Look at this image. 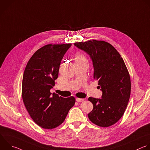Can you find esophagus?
<instances>
[{
  "label": "esophagus",
  "mask_w": 150,
  "mask_h": 150,
  "mask_svg": "<svg viewBox=\"0 0 150 150\" xmlns=\"http://www.w3.org/2000/svg\"><path fill=\"white\" fill-rule=\"evenodd\" d=\"M76 101L78 103H81V102H82V101H84V99H82V98H77L76 99Z\"/></svg>",
  "instance_id": "esophagus-1"
}]
</instances>
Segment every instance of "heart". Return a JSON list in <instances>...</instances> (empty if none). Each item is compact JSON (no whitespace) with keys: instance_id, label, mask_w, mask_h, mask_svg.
<instances>
[{"instance_id":"obj_1","label":"heart","mask_w":150,"mask_h":150,"mask_svg":"<svg viewBox=\"0 0 150 150\" xmlns=\"http://www.w3.org/2000/svg\"><path fill=\"white\" fill-rule=\"evenodd\" d=\"M83 59H85V58L84 57V56L82 54H78L75 55V61H82V60H83Z\"/></svg>"}]
</instances>
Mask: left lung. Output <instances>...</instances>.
<instances>
[{
	"label": "left lung",
	"instance_id": "obj_1",
	"mask_svg": "<svg viewBox=\"0 0 150 150\" xmlns=\"http://www.w3.org/2000/svg\"><path fill=\"white\" fill-rule=\"evenodd\" d=\"M90 57L93 78L103 91L101 98L89 97L93 108L88 114L95 125L108 127L122 117L131 94V79L123 59L110 43L96 40L74 43Z\"/></svg>",
	"mask_w": 150,
	"mask_h": 150
}]
</instances>
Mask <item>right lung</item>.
<instances>
[{
	"mask_svg": "<svg viewBox=\"0 0 150 150\" xmlns=\"http://www.w3.org/2000/svg\"><path fill=\"white\" fill-rule=\"evenodd\" d=\"M71 45L49 44L40 47L29 59L23 73V103L33 121L45 129L60 125L75 103L74 96L65 98L50 92L58 77L61 61Z\"/></svg>",
	"mask_w": 150,
	"mask_h": 150,
	"instance_id": "right-lung-1",
	"label": "right lung"
}]
</instances>
